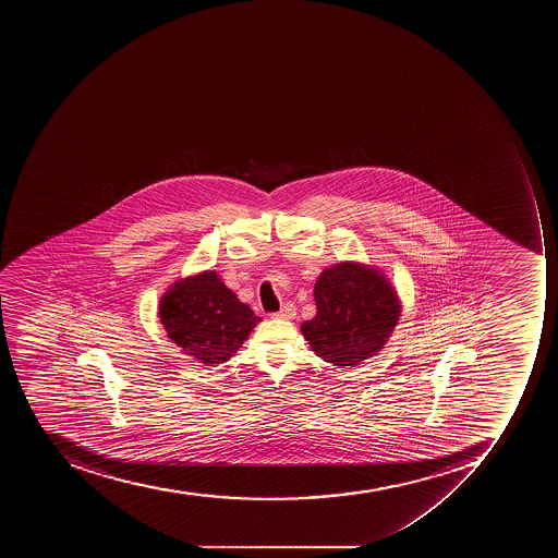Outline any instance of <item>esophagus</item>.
Returning a JSON list of instances; mask_svg holds the SVG:
<instances>
[{"label": "esophagus", "instance_id": "obj_1", "mask_svg": "<svg viewBox=\"0 0 558 558\" xmlns=\"http://www.w3.org/2000/svg\"><path fill=\"white\" fill-rule=\"evenodd\" d=\"M274 316H276L277 319H294V317H296V307H294L293 303H286L284 307L277 312V314H274Z\"/></svg>", "mask_w": 558, "mask_h": 558}]
</instances>
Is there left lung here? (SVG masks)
Wrapping results in <instances>:
<instances>
[{
    "instance_id": "1",
    "label": "left lung",
    "mask_w": 558,
    "mask_h": 558,
    "mask_svg": "<svg viewBox=\"0 0 558 558\" xmlns=\"http://www.w3.org/2000/svg\"><path fill=\"white\" fill-rule=\"evenodd\" d=\"M314 296L316 316L300 329L314 354L337 368H354L383 351L403 311L383 268L355 259L325 268Z\"/></svg>"
}]
</instances>
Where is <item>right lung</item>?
<instances>
[{
    "label": "right lung",
    "instance_id": "right-lung-1",
    "mask_svg": "<svg viewBox=\"0 0 558 558\" xmlns=\"http://www.w3.org/2000/svg\"><path fill=\"white\" fill-rule=\"evenodd\" d=\"M158 317L167 338L204 366H216L238 354L262 320L216 270L172 282L160 296Z\"/></svg>",
    "mask_w": 558,
    "mask_h": 558
}]
</instances>
